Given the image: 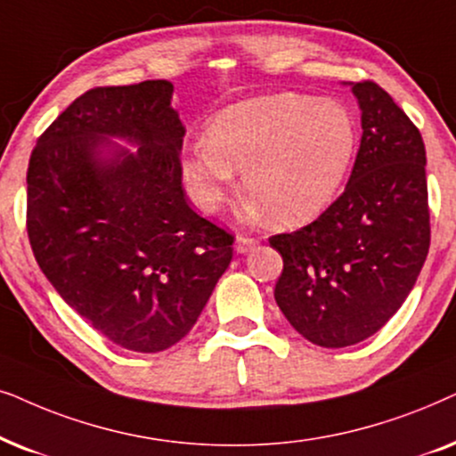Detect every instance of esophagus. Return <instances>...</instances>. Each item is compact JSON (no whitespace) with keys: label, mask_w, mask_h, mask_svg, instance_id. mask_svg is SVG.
<instances>
[{"label":"esophagus","mask_w":456,"mask_h":456,"mask_svg":"<svg viewBox=\"0 0 456 456\" xmlns=\"http://www.w3.org/2000/svg\"><path fill=\"white\" fill-rule=\"evenodd\" d=\"M258 244H260V240L250 238V235H238V238H235V250H238L240 254H246V252L254 250V248H256Z\"/></svg>","instance_id":"34e87169"}]
</instances>
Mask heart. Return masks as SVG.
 Masks as SVG:
<instances>
[{"mask_svg":"<svg viewBox=\"0 0 456 456\" xmlns=\"http://www.w3.org/2000/svg\"><path fill=\"white\" fill-rule=\"evenodd\" d=\"M359 150V126L339 102L302 94L252 97L223 108L191 143L183 181L200 210L215 212L235 190L246 191L281 224L321 215L348 179Z\"/></svg>","mask_w":456,"mask_h":456,"instance_id":"obj_1","label":"heart"}]
</instances>
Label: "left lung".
<instances>
[{
    "instance_id": "8db88e82",
    "label": "left lung",
    "mask_w": 456,
    "mask_h": 456,
    "mask_svg": "<svg viewBox=\"0 0 456 456\" xmlns=\"http://www.w3.org/2000/svg\"><path fill=\"white\" fill-rule=\"evenodd\" d=\"M352 91L362 137L344 193L298 232L269 238L283 258L277 305L323 348L379 331L415 285L432 240L421 133L378 83Z\"/></svg>"
}]
</instances>
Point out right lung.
<instances>
[{
	"label": "right lung",
	"mask_w": 456,
	"mask_h": 456,
	"mask_svg": "<svg viewBox=\"0 0 456 456\" xmlns=\"http://www.w3.org/2000/svg\"><path fill=\"white\" fill-rule=\"evenodd\" d=\"M158 78L78 95L30 151L27 233L66 305L120 348L160 352L185 338L233 256V235L190 208L185 126ZM142 145L112 163L106 136Z\"/></svg>",
	"instance_id": "right-lung-1"
}]
</instances>
